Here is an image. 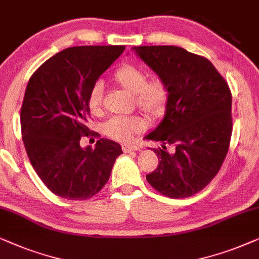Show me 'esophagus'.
<instances>
[{
  "mask_svg": "<svg viewBox=\"0 0 259 259\" xmlns=\"http://www.w3.org/2000/svg\"><path fill=\"white\" fill-rule=\"evenodd\" d=\"M122 149L124 153L126 154V153H132V151H135V150H140L141 148L137 146H130V144H123Z\"/></svg>",
  "mask_w": 259,
  "mask_h": 259,
  "instance_id": "1",
  "label": "esophagus"
}]
</instances>
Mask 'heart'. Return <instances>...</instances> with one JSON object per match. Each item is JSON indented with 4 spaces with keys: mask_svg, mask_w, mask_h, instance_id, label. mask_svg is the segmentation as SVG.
I'll return each instance as SVG.
<instances>
[{
    "mask_svg": "<svg viewBox=\"0 0 259 259\" xmlns=\"http://www.w3.org/2000/svg\"><path fill=\"white\" fill-rule=\"evenodd\" d=\"M113 79L120 88L135 95L139 108L150 118L157 119L164 116L169 104V89L161 79L148 81V75L140 67L133 65L118 68ZM104 86L101 81L95 82L90 90L88 104L92 113H99L103 106ZM146 122L141 116H116L104 124V133L113 140L129 142L135 134L142 132Z\"/></svg>",
    "mask_w": 259,
    "mask_h": 259,
    "instance_id": "obj_1",
    "label": "heart"
}]
</instances>
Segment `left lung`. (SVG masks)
Segmentation results:
<instances>
[{
	"mask_svg": "<svg viewBox=\"0 0 259 259\" xmlns=\"http://www.w3.org/2000/svg\"><path fill=\"white\" fill-rule=\"evenodd\" d=\"M169 89L163 119L147 140L158 165L147 181L173 199L194 195L218 174L232 134V96L229 85L209 60L177 46L133 47ZM175 147L173 153L166 146Z\"/></svg>",
	"mask_w": 259,
	"mask_h": 259,
	"instance_id": "1",
	"label": "left lung"
}]
</instances>
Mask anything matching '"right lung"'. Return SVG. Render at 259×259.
Listing matches in <instances>:
<instances>
[{
    "label": "right lung",
    "mask_w": 259,
    "mask_h": 259,
    "mask_svg": "<svg viewBox=\"0 0 259 259\" xmlns=\"http://www.w3.org/2000/svg\"><path fill=\"white\" fill-rule=\"evenodd\" d=\"M124 46H78L59 52L30 77L21 108L22 140L45 186L67 200H86L108 182L118 143L101 139L81 148L89 135L90 90Z\"/></svg>",
    "instance_id": "right-lung-1"
}]
</instances>
